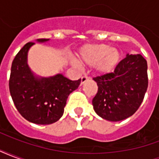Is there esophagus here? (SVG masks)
Segmentation results:
<instances>
[{
	"label": "esophagus",
	"mask_w": 159,
	"mask_h": 159,
	"mask_svg": "<svg viewBox=\"0 0 159 159\" xmlns=\"http://www.w3.org/2000/svg\"><path fill=\"white\" fill-rule=\"evenodd\" d=\"M87 81H88V76H82V78H81V84H83V83H85V82H87Z\"/></svg>",
	"instance_id": "esophagus-1"
}]
</instances>
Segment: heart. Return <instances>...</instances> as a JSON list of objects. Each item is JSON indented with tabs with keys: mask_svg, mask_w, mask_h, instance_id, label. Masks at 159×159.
Wrapping results in <instances>:
<instances>
[{
	"mask_svg": "<svg viewBox=\"0 0 159 159\" xmlns=\"http://www.w3.org/2000/svg\"><path fill=\"white\" fill-rule=\"evenodd\" d=\"M78 61L83 66H94L95 70L100 74H108L119 65L121 53L107 44H91L81 48Z\"/></svg>",
	"mask_w": 159,
	"mask_h": 159,
	"instance_id": "heart-1",
	"label": "heart"
}]
</instances>
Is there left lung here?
<instances>
[{
  "mask_svg": "<svg viewBox=\"0 0 159 159\" xmlns=\"http://www.w3.org/2000/svg\"><path fill=\"white\" fill-rule=\"evenodd\" d=\"M93 110L103 119L117 122L131 117L143 101L148 86L147 63L140 54H127L113 72L96 76Z\"/></svg>",
  "mask_w": 159,
  "mask_h": 159,
  "instance_id": "obj_1",
  "label": "left lung"
}]
</instances>
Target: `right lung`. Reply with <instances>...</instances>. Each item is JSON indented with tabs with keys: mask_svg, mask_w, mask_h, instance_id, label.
<instances>
[{
	"mask_svg": "<svg viewBox=\"0 0 159 159\" xmlns=\"http://www.w3.org/2000/svg\"><path fill=\"white\" fill-rule=\"evenodd\" d=\"M49 39H37V42ZM34 42H28L13 59L9 79L10 93L17 110L29 122L51 124L63 116L69 94L79 87L81 79L71 81L62 74L42 77L34 74L28 66L29 49Z\"/></svg>",
	"mask_w": 159,
	"mask_h": 159,
	"instance_id": "1",
	"label": "right lung"
}]
</instances>
